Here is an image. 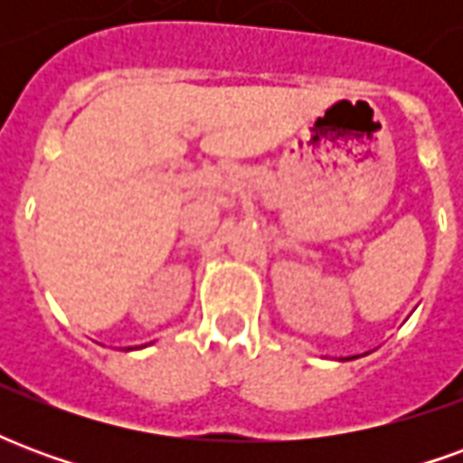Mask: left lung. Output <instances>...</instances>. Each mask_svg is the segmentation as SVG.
Returning <instances> with one entry per match:
<instances>
[{"instance_id":"1","label":"left lung","mask_w":463,"mask_h":463,"mask_svg":"<svg viewBox=\"0 0 463 463\" xmlns=\"http://www.w3.org/2000/svg\"><path fill=\"white\" fill-rule=\"evenodd\" d=\"M352 359H354V357H352Z\"/></svg>"}]
</instances>
